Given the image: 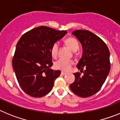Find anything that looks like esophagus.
Here are the masks:
<instances>
[{"mask_svg":"<svg viewBox=\"0 0 120 120\" xmlns=\"http://www.w3.org/2000/svg\"><path fill=\"white\" fill-rule=\"evenodd\" d=\"M61 75H67V73H65V72H64V71H61Z\"/></svg>","mask_w":120,"mask_h":120,"instance_id":"1","label":"esophagus"}]
</instances>
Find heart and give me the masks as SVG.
Listing matches in <instances>:
<instances>
[{"label": "heart", "mask_w": 120, "mask_h": 120, "mask_svg": "<svg viewBox=\"0 0 120 120\" xmlns=\"http://www.w3.org/2000/svg\"><path fill=\"white\" fill-rule=\"evenodd\" d=\"M65 43L68 47H69L73 52H76L79 48V43L77 40L74 38H68L65 41ZM59 44L58 43H55L53 44L51 48V54L53 58H56L58 55ZM74 62L73 60H67V59H59L56 61L55 63V67L58 70L62 71L69 70L72 65H73Z\"/></svg>", "instance_id": "heart-1"}]
</instances>
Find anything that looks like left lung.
<instances>
[{
	"instance_id": "obj_1",
	"label": "left lung",
	"mask_w": 120,
	"mask_h": 120,
	"mask_svg": "<svg viewBox=\"0 0 120 120\" xmlns=\"http://www.w3.org/2000/svg\"><path fill=\"white\" fill-rule=\"evenodd\" d=\"M72 34L83 49L82 56L77 65L82 75L79 72L74 73L75 80L70 88L79 97H90L100 90L109 73V50L100 38L89 30H75Z\"/></svg>"
}]
</instances>
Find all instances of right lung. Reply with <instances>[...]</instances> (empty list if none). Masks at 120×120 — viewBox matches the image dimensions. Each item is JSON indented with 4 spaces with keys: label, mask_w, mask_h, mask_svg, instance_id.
I'll use <instances>...</instances> for the list:
<instances>
[{
    "label": "right lung",
    "mask_w": 120,
    "mask_h": 120,
    "mask_svg": "<svg viewBox=\"0 0 120 120\" xmlns=\"http://www.w3.org/2000/svg\"><path fill=\"white\" fill-rule=\"evenodd\" d=\"M66 30L39 26L27 32L18 41L12 67L21 88L33 97H41L52 90L60 70H53L51 48Z\"/></svg>",
    "instance_id": "right-lung-1"
}]
</instances>
